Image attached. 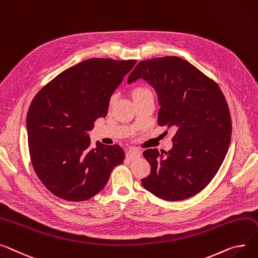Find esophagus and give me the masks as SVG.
<instances>
[{
	"instance_id": "34e87169",
	"label": "esophagus",
	"mask_w": 258,
	"mask_h": 258,
	"mask_svg": "<svg viewBox=\"0 0 258 258\" xmlns=\"http://www.w3.org/2000/svg\"><path fill=\"white\" fill-rule=\"evenodd\" d=\"M125 156L128 160H137L141 157V151L138 149H128Z\"/></svg>"
}]
</instances>
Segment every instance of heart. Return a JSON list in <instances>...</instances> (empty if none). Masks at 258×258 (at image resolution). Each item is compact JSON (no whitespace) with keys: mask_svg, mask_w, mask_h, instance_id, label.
<instances>
[{"mask_svg":"<svg viewBox=\"0 0 258 258\" xmlns=\"http://www.w3.org/2000/svg\"><path fill=\"white\" fill-rule=\"evenodd\" d=\"M149 94H152L151 90H150L148 87H144V86H142V87L136 88V89H134V91H133V97H134V99L142 97V96H145V95H149ZM115 99H116V96H115V95H112L111 98H110V101H109V105H110V106H112V105L114 104Z\"/></svg>","mask_w":258,"mask_h":258,"instance_id":"obj_1","label":"heart"}]
</instances>
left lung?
I'll return each instance as SVG.
<instances>
[{
    "label": "left lung",
    "mask_w": 258,
    "mask_h": 258,
    "mask_svg": "<svg viewBox=\"0 0 258 258\" xmlns=\"http://www.w3.org/2000/svg\"><path fill=\"white\" fill-rule=\"evenodd\" d=\"M138 79L157 92L159 125L175 132L172 149L143 152L151 171L141 182L164 200L190 198L211 182L226 157L232 130L226 99L215 81L175 56L139 62L127 83Z\"/></svg>",
    "instance_id": "left-lung-1"
}]
</instances>
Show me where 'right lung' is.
Instances as JSON below:
<instances>
[{"instance_id": "right-lung-1", "label": "right lung", "mask_w": 258, "mask_h": 258, "mask_svg": "<svg viewBox=\"0 0 258 258\" xmlns=\"http://www.w3.org/2000/svg\"><path fill=\"white\" fill-rule=\"evenodd\" d=\"M136 60H85L58 75L33 98L28 144L34 171L55 196L88 200L107 184L124 161L119 145H90L88 132L108 113L109 101Z\"/></svg>"}]
</instances>
